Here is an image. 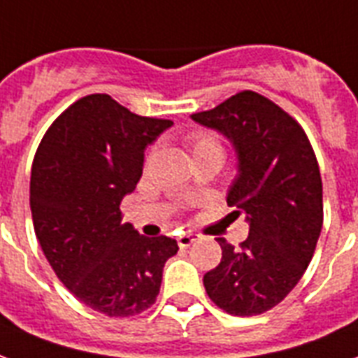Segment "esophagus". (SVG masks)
I'll return each mask as SVG.
<instances>
[{
	"label": "esophagus",
	"instance_id": "esophagus-1",
	"mask_svg": "<svg viewBox=\"0 0 358 358\" xmlns=\"http://www.w3.org/2000/svg\"><path fill=\"white\" fill-rule=\"evenodd\" d=\"M195 240H199V234L195 233H182L178 236V245L180 248H189Z\"/></svg>",
	"mask_w": 358,
	"mask_h": 358
}]
</instances>
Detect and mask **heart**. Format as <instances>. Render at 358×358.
<instances>
[{"mask_svg": "<svg viewBox=\"0 0 358 358\" xmlns=\"http://www.w3.org/2000/svg\"><path fill=\"white\" fill-rule=\"evenodd\" d=\"M185 144L191 152V157H201L206 154H223V146L220 136L214 131L195 129L185 136Z\"/></svg>", "mask_w": 358, "mask_h": 358, "instance_id": "1", "label": "heart"}]
</instances>
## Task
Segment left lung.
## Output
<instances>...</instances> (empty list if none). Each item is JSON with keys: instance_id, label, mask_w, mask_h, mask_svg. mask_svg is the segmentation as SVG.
<instances>
[{"instance_id": "obj_1", "label": "left lung", "mask_w": 358, "mask_h": 358, "mask_svg": "<svg viewBox=\"0 0 358 358\" xmlns=\"http://www.w3.org/2000/svg\"><path fill=\"white\" fill-rule=\"evenodd\" d=\"M222 131L238 154V176L227 195L245 214L250 236L203 278L210 300L240 317L278 306L300 282L323 227V182L306 131L268 97L244 90L210 110L191 114Z\"/></svg>"}]
</instances>
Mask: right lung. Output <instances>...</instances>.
I'll return each mask as SVG.
<instances>
[{
  "mask_svg": "<svg viewBox=\"0 0 358 358\" xmlns=\"http://www.w3.org/2000/svg\"><path fill=\"white\" fill-rule=\"evenodd\" d=\"M171 125L92 94L52 122L35 152L29 206L43 253L76 299L108 317L148 310L178 252L174 238L124 225L120 210L143 176L146 146Z\"/></svg>",
  "mask_w": 358,
  "mask_h": 358,
  "instance_id": "1",
  "label": "right lung"
}]
</instances>
